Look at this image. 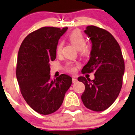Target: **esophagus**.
<instances>
[{"mask_svg": "<svg viewBox=\"0 0 135 135\" xmlns=\"http://www.w3.org/2000/svg\"><path fill=\"white\" fill-rule=\"evenodd\" d=\"M72 81H73V84H74V83H76V82L77 81V79H76L75 77H73Z\"/></svg>", "mask_w": 135, "mask_h": 135, "instance_id": "obj_1", "label": "esophagus"}]
</instances>
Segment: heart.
I'll return each instance as SVG.
<instances>
[{
    "instance_id": "b5f03b06",
    "label": "heart",
    "mask_w": 135,
    "mask_h": 135,
    "mask_svg": "<svg viewBox=\"0 0 135 135\" xmlns=\"http://www.w3.org/2000/svg\"><path fill=\"white\" fill-rule=\"evenodd\" d=\"M69 39L73 45L79 50L80 53L84 56H88L91 52V47L87 43H85V38L84 35L79 30L73 31L69 36ZM63 43L60 41L56 47L57 54H60L62 49ZM78 64L73 63L72 62H67L65 66V70L69 73H74L76 71V67Z\"/></svg>"
}]
</instances>
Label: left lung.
I'll list each match as a JSON object with an SVG mask.
<instances>
[{"mask_svg": "<svg viewBox=\"0 0 135 135\" xmlns=\"http://www.w3.org/2000/svg\"><path fill=\"white\" fill-rule=\"evenodd\" d=\"M92 43L88 62L82 74L94 73L95 78L85 77L78 81L85 85L81 100L85 107L94 111H103L111 106L119 95L122 86L124 60L121 48L109 32L95 26L85 30Z\"/></svg>", "mask_w": 135, "mask_h": 135, "instance_id": "1", "label": "left lung"}]
</instances>
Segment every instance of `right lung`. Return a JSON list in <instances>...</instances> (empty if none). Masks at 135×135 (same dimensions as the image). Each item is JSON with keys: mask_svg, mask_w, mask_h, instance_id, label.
Returning a JSON list of instances; mask_svg holds the SVG:
<instances>
[{"mask_svg": "<svg viewBox=\"0 0 135 135\" xmlns=\"http://www.w3.org/2000/svg\"><path fill=\"white\" fill-rule=\"evenodd\" d=\"M67 28L42 27L29 34L19 49L16 77L22 97L37 113L49 115L63 103L72 78L62 74L52 80L50 62L56 59L58 40Z\"/></svg>", "mask_w": 135, "mask_h": 135, "instance_id": "add662e5", "label": "right lung"}]
</instances>
